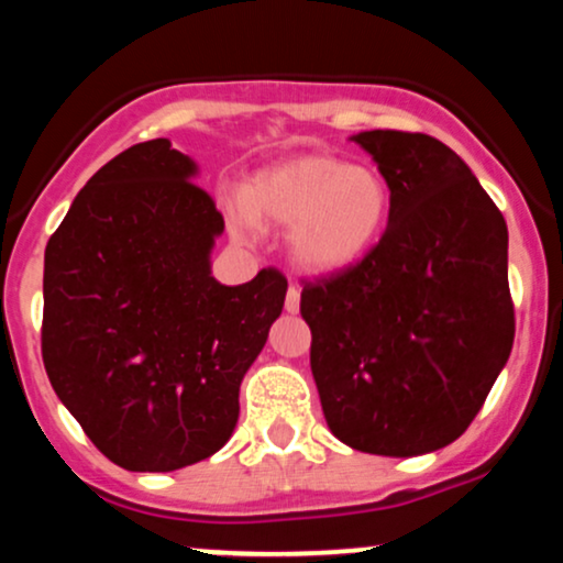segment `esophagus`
Wrapping results in <instances>:
<instances>
[{
  "label": "esophagus",
  "instance_id": "1",
  "mask_svg": "<svg viewBox=\"0 0 563 563\" xmlns=\"http://www.w3.org/2000/svg\"><path fill=\"white\" fill-rule=\"evenodd\" d=\"M299 303H301V290H299V286H294V283H290L288 294H286V312L296 314L299 312Z\"/></svg>",
  "mask_w": 563,
  "mask_h": 563
}]
</instances>
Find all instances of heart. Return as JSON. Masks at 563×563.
<instances>
[{
    "mask_svg": "<svg viewBox=\"0 0 563 563\" xmlns=\"http://www.w3.org/2000/svg\"><path fill=\"white\" fill-rule=\"evenodd\" d=\"M391 206V187L376 166L309 153L251 174L230 219L238 235L256 224L288 228L290 260L312 275H335L376 249Z\"/></svg>",
    "mask_w": 563,
    "mask_h": 563,
    "instance_id": "1",
    "label": "heart"
}]
</instances>
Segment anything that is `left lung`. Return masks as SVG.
<instances>
[{
    "instance_id": "left-lung-1",
    "label": "left lung",
    "mask_w": 563,
    "mask_h": 563,
    "mask_svg": "<svg viewBox=\"0 0 563 563\" xmlns=\"http://www.w3.org/2000/svg\"><path fill=\"white\" fill-rule=\"evenodd\" d=\"M349 140L389 183L391 219L357 267L303 286L309 365L335 439L426 455L468 429L508 363V228L444 142L391 129Z\"/></svg>"
}]
</instances>
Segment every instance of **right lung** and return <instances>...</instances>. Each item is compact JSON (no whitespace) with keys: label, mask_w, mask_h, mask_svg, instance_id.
<instances>
[{"label":"right lung","mask_w":563,"mask_h":563,"mask_svg":"<svg viewBox=\"0 0 563 563\" xmlns=\"http://www.w3.org/2000/svg\"><path fill=\"white\" fill-rule=\"evenodd\" d=\"M196 177L169 140L132 145L92 174L44 251L49 384L126 471H177L228 444L286 301L275 269L243 286L211 275L224 219Z\"/></svg>","instance_id":"right-lung-1"}]
</instances>
